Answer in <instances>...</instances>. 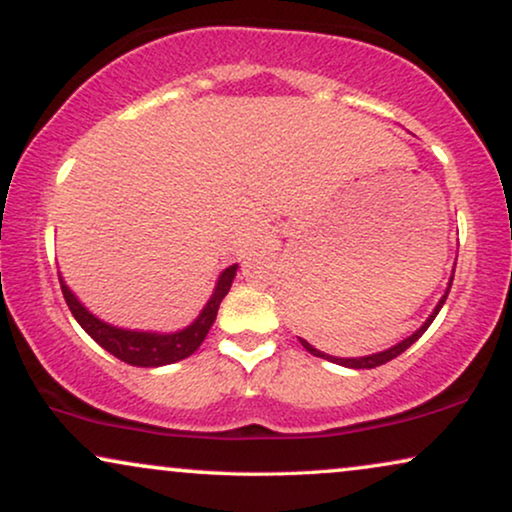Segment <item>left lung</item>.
<instances>
[{
	"label": "left lung",
	"mask_w": 512,
	"mask_h": 512,
	"mask_svg": "<svg viewBox=\"0 0 512 512\" xmlns=\"http://www.w3.org/2000/svg\"><path fill=\"white\" fill-rule=\"evenodd\" d=\"M452 281H454V271H452V278H449V285H447V290H445V295L440 297V302L435 304V309H433V313L431 316L426 318V323L419 327L417 332H412L410 337L407 339H403V342H398L395 346H391V349H386V351H379V353H372V356H363V358H337V356H327V353H323V351H318V349H313V346L306 342V339H302L299 337V342H302V346L306 351L311 353V356H318V358H325V360H332V363H337V365H344V367H351V370H372V367H379V365H384V363H388V360H393V358H398L400 353L403 351H407L410 349V346L417 342V339L424 335V332L428 330V325L433 323L435 320V316H438L440 313V309H442V304H445V299H447V295H449V288H452Z\"/></svg>",
	"instance_id": "8db88e82"
}]
</instances>
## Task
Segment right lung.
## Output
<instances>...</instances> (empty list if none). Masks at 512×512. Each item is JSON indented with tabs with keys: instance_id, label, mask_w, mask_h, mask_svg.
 Wrapping results in <instances>:
<instances>
[{
	"instance_id": "obj_1",
	"label": "right lung",
	"mask_w": 512,
	"mask_h": 512,
	"mask_svg": "<svg viewBox=\"0 0 512 512\" xmlns=\"http://www.w3.org/2000/svg\"><path fill=\"white\" fill-rule=\"evenodd\" d=\"M238 264H231L229 269H224L220 278H217L213 295H210L208 304L203 306L199 318L192 325H187L185 330L177 332H142V330H124V327L109 325L98 316H93L84 304L79 302L77 295L67 288V283L60 276V288H63V297L67 306H70L72 316L77 318V323L95 339L102 349L112 353L114 358L124 360L128 365L135 367H161L177 363V360H185L199 349L203 339H206L208 330L213 327L217 318V309H220L222 299L227 297V292L234 283Z\"/></svg>"
}]
</instances>
